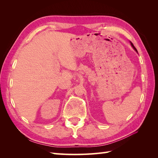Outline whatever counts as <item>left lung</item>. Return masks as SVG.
Listing matches in <instances>:
<instances>
[{
	"mask_svg": "<svg viewBox=\"0 0 158 158\" xmlns=\"http://www.w3.org/2000/svg\"><path fill=\"white\" fill-rule=\"evenodd\" d=\"M130 44H131V45H132V48H133V49H135V51H136V52L137 53H138V52H137V50H136V49L135 48V46H134V45L132 44V43H131V42H130Z\"/></svg>",
	"mask_w": 158,
	"mask_h": 158,
	"instance_id": "obj_1",
	"label": "left lung"
}]
</instances>
